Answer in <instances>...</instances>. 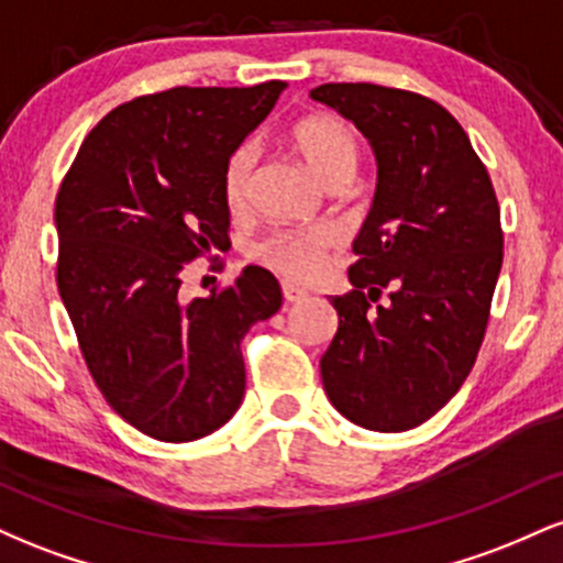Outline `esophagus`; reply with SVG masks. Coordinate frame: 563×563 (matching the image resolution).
<instances>
[{
  "instance_id": "1",
  "label": "esophagus",
  "mask_w": 563,
  "mask_h": 563,
  "mask_svg": "<svg viewBox=\"0 0 563 563\" xmlns=\"http://www.w3.org/2000/svg\"><path fill=\"white\" fill-rule=\"evenodd\" d=\"M283 296H286V301L296 303V301H303V299H307V290L299 288V286H294V283L283 280Z\"/></svg>"
}]
</instances>
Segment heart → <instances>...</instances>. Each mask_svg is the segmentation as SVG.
I'll return each mask as SVG.
<instances>
[{
  "label": "heart",
  "instance_id": "b5f03b06",
  "mask_svg": "<svg viewBox=\"0 0 563 563\" xmlns=\"http://www.w3.org/2000/svg\"><path fill=\"white\" fill-rule=\"evenodd\" d=\"M290 147L322 185L349 179L357 169L360 142L354 129L335 115H307L288 132ZM256 166V145L243 142L230 153L222 166V198L232 214H243L251 200V179ZM339 241L333 224L269 232L251 249V260L264 264L288 280H309L320 273L328 249Z\"/></svg>",
  "mask_w": 563,
  "mask_h": 563
}]
</instances>
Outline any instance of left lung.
Returning <instances> with one entry per match:
<instances>
[{
    "instance_id": "obj_1",
    "label": "left lung",
    "mask_w": 563,
    "mask_h": 563,
    "mask_svg": "<svg viewBox=\"0 0 563 563\" xmlns=\"http://www.w3.org/2000/svg\"><path fill=\"white\" fill-rule=\"evenodd\" d=\"M309 95L352 121L378 161L352 245L354 288L331 299L339 331L320 360L322 386L363 429H416L455 397L487 331L503 264L493 179L429 97L365 81Z\"/></svg>"
}]
</instances>
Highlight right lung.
<instances>
[{
    "label": "right lung",
    "mask_w": 563,
    "mask_h": 563,
    "mask_svg": "<svg viewBox=\"0 0 563 563\" xmlns=\"http://www.w3.org/2000/svg\"><path fill=\"white\" fill-rule=\"evenodd\" d=\"M286 81L174 87L113 108L81 142L55 200L57 290L106 402L158 442H196L245 391L241 341L280 309L245 267L187 301L183 269L230 245L222 166Z\"/></svg>",
    "instance_id": "obj_1"
}]
</instances>
